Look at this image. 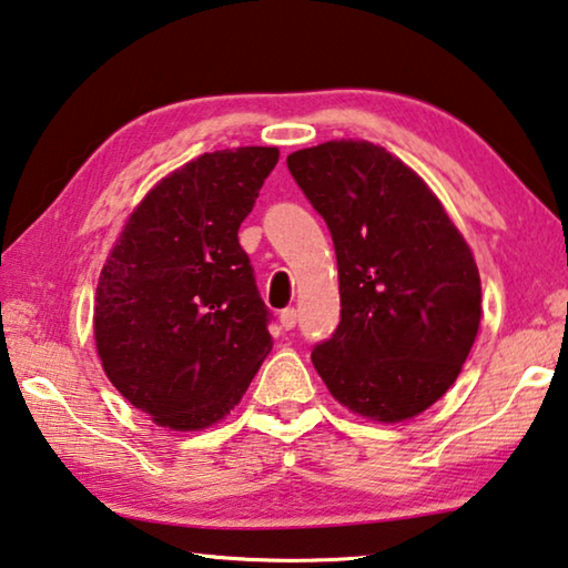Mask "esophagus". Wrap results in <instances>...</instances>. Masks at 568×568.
Here are the masks:
<instances>
[{
	"mask_svg": "<svg viewBox=\"0 0 568 568\" xmlns=\"http://www.w3.org/2000/svg\"><path fill=\"white\" fill-rule=\"evenodd\" d=\"M278 324H282L284 329H294V324H296L294 306H286V310H282V314H278Z\"/></svg>",
	"mask_w": 568,
	"mask_h": 568,
	"instance_id": "1",
	"label": "esophagus"
}]
</instances>
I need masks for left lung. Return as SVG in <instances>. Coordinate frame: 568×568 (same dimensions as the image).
Instances as JSON below:
<instances>
[{"label":"left lung","instance_id":"1","mask_svg":"<svg viewBox=\"0 0 568 568\" xmlns=\"http://www.w3.org/2000/svg\"><path fill=\"white\" fill-rule=\"evenodd\" d=\"M286 165L327 223L339 268V324L314 345V367L352 413L420 415L448 393L478 334L466 239L420 175L375 143L329 141Z\"/></svg>","mask_w":568,"mask_h":568}]
</instances>
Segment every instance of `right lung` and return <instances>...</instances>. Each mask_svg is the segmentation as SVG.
<instances>
[{
  "label": "right lung",
  "mask_w": 568,
  "mask_h": 568,
  "mask_svg": "<svg viewBox=\"0 0 568 568\" xmlns=\"http://www.w3.org/2000/svg\"><path fill=\"white\" fill-rule=\"evenodd\" d=\"M276 161V148L246 145L185 163L141 201L102 266V369L158 425L219 423L272 349V312L239 226Z\"/></svg>",
  "instance_id": "right-lung-1"
}]
</instances>
